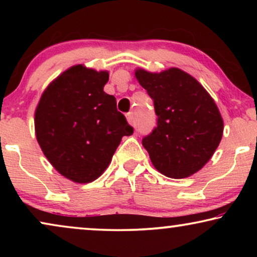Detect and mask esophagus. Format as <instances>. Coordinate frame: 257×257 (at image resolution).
<instances>
[{
  "label": "esophagus",
  "mask_w": 257,
  "mask_h": 257,
  "mask_svg": "<svg viewBox=\"0 0 257 257\" xmlns=\"http://www.w3.org/2000/svg\"><path fill=\"white\" fill-rule=\"evenodd\" d=\"M126 118H127V121H128L130 125H135V118H133L132 112H130V113H127V115H126Z\"/></svg>",
  "instance_id": "1"
}]
</instances>
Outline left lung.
I'll return each instance as SVG.
<instances>
[{
	"instance_id": "obj_1",
	"label": "left lung",
	"mask_w": 257,
	"mask_h": 257,
	"mask_svg": "<svg viewBox=\"0 0 257 257\" xmlns=\"http://www.w3.org/2000/svg\"><path fill=\"white\" fill-rule=\"evenodd\" d=\"M136 78L153 99L157 127L143 139L156 170L184 179L201 170L223 135V119L205 87L181 69H137Z\"/></svg>"
}]
</instances>
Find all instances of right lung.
<instances>
[{
	"label": "right lung",
	"mask_w": 257,
	"mask_h": 257,
	"mask_svg": "<svg viewBox=\"0 0 257 257\" xmlns=\"http://www.w3.org/2000/svg\"><path fill=\"white\" fill-rule=\"evenodd\" d=\"M108 71L73 65L49 84L35 111V132L56 171L77 184L99 178L132 126L104 92Z\"/></svg>",
	"instance_id": "1"
}]
</instances>
